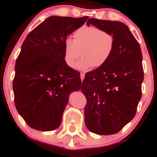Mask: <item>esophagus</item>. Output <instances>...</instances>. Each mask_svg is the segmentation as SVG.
<instances>
[{
    "instance_id": "1",
    "label": "esophagus",
    "mask_w": 157,
    "mask_h": 157,
    "mask_svg": "<svg viewBox=\"0 0 157 157\" xmlns=\"http://www.w3.org/2000/svg\"><path fill=\"white\" fill-rule=\"evenodd\" d=\"M84 77H85V74H83V73H81V74H80V78H81L82 81H83V79H84Z\"/></svg>"
}]
</instances>
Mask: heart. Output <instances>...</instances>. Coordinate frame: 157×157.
I'll list each match as a JSON object with an SVG mask.
<instances>
[{
  "label": "heart",
  "instance_id": "obj_1",
  "mask_svg": "<svg viewBox=\"0 0 157 157\" xmlns=\"http://www.w3.org/2000/svg\"><path fill=\"white\" fill-rule=\"evenodd\" d=\"M115 46V38L112 33L103 31L95 26H83L76 30L74 39L64 41V61L70 67L77 64L81 70L90 67L99 68L110 59Z\"/></svg>",
  "mask_w": 157,
  "mask_h": 157
}]
</instances>
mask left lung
Instances as JSON below:
<instances>
[{
	"label": "left lung",
	"mask_w": 157,
	"mask_h": 157,
	"mask_svg": "<svg viewBox=\"0 0 157 157\" xmlns=\"http://www.w3.org/2000/svg\"><path fill=\"white\" fill-rule=\"evenodd\" d=\"M86 24L112 33L115 46L105 65L85 75L81 87L86 99L85 124L95 134H116L134 118L141 99V49L123 23L90 18Z\"/></svg>",
	"instance_id": "1"
}]
</instances>
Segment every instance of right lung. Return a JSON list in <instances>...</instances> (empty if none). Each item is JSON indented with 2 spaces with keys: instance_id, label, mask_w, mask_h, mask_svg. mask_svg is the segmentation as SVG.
Wrapping results in <instances>:
<instances>
[{
  "instance_id": "1",
  "label": "right lung",
  "mask_w": 157,
  "mask_h": 157,
  "mask_svg": "<svg viewBox=\"0 0 157 157\" xmlns=\"http://www.w3.org/2000/svg\"><path fill=\"white\" fill-rule=\"evenodd\" d=\"M88 17H50L25 39L15 64L14 103L26 124L39 131L59 127L69 95L81 87L80 74L64 61V41Z\"/></svg>"
}]
</instances>
